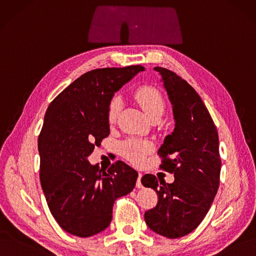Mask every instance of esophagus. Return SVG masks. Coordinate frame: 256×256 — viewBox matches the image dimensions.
Listing matches in <instances>:
<instances>
[{
  "label": "esophagus",
  "instance_id": "34e87169",
  "mask_svg": "<svg viewBox=\"0 0 256 256\" xmlns=\"http://www.w3.org/2000/svg\"><path fill=\"white\" fill-rule=\"evenodd\" d=\"M141 177H142V174L139 173V174H138V178H137V182H136V186H137L138 188H144L142 184H141Z\"/></svg>",
  "mask_w": 256,
  "mask_h": 256
}]
</instances>
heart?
Segmentation results:
<instances>
[{
  "label": "heart",
  "instance_id": "obj_1",
  "mask_svg": "<svg viewBox=\"0 0 256 256\" xmlns=\"http://www.w3.org/2000/svg\"><path fill=\"white\" fill-rule=\"evenodd\" d=\"M135 100L142 108L150 119L155 117H162L164 112V100L157 90L150 86H144L137 90L135 92ZM121 108V102L118 98H114L108 108V121L110 124L116 122ZM152 144L146 141L128 140L122 144L121 152L128 162L139 166L144 164L146 155L152 150Z\"/></svg>",
  "mask_w": 256,
  "mask_h": 256
}]
</instances>
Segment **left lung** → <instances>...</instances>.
I'll use <instances>...</instances> for the list:
<instances>
[{"label":"left lung","instance_id":"obj_1","mask_svg":"<svg viewBox=\"0 0 256 256\" xmlns=\"http://www.w3.org/2000/svg\"><path fill=\"white\" fill-rule=\"evenodd\" d=\"M164 86L172 103L175 128L158 150L160 168L173 173V184L146 174L141 182L158 195L155 208L144 213L148 228L168 238L191 233L209 212L220 186L222 160L218 134L200 94L186 80L164 68Z\"/></svg>","mask_w":256,"mask_h":256}]
</instances>
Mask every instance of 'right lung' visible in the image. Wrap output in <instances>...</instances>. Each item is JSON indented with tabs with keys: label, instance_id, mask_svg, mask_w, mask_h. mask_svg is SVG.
<instances>
[{
	"label": "right lung",
	"instance_id": "right-lung-1",
	"mask_svg": "<svg viewBox=\"0 0 256 256\" xmlns=\"http://www.w3.org/2000/svg\"><path fill=\"white\" fill-rule=\"evenodd\" d=\"M141 65L92 70L76 79L47 108L38 139L40 182L63 230L90 238L106 230L117 198L133 191L138 173L118 160L108 171L88 157L110 134L108 104Z\"/></svg>",
	"mask_w": 256,
	"mask_h": 256
}]
</instances>
